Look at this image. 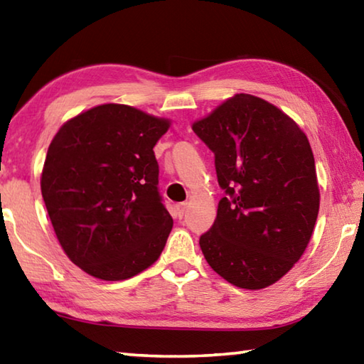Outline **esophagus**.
<instances>
[{
  "label": "esophagus",
  "instance_id": "34e87169",
  "mask_svg": "<svg viewBox=\"0 0 364 364\" xmlns=\"http://www.w3.org/2000/svg\"><path fill=\"white\" fill-rule=\"evenodd\" d=\"M186 210H188V204H186V202H181V204H176V205H175L176 217L183 218V217H184V213H186Z\"/></svg>",
  "mask_w": 364,
  "mask_h": 364
}]
</instances>
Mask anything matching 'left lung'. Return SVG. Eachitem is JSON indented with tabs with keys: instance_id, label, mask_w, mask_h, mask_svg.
Here are the masks:
<instances>
[{
	"instance_id": "8db88e82",
	"label": "left lung",
	"mask_w": 364,
	"mask_h": 364,
	"mask_svg": "<svg viewBox=\"0 0 364 364\" xmlns=\"http://www.w3.org/2000/svg\"><path fill=\"white\" fill-rule=\"evenodd\" d=\"M193 130L215 154L225 197L199 239L215 273L241 289L268 287L304 255L319 188L310 143L291 117L262 97L234 95Z\"/></svg>"
}]
</instances>
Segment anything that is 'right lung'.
<instances>
[{"instance_id":"1","label":"right lung","mask_w":364,"mask_h":364,"mask_svg":"<svg viewBox=\"0 0 364 364\" xmlns=\"http://www.w3.org/2000/svg\"><path fill=\"white\" fill-rule=\"evenodd\" d=\"M170 120L102 104L59 128L41 194L65 255L104 281L133 278L157 260L173 226L159 194L154 146Z\"/></svg>"}]
</instances>
